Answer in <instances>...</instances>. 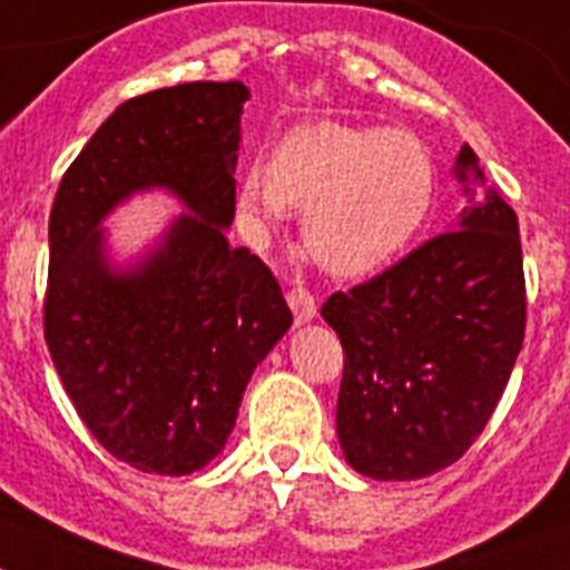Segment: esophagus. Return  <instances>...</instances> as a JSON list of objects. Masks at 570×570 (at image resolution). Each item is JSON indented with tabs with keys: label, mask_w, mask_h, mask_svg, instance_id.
<instances>
[{
	"label": "esophagus",
	"mask_w": 570,
	"mask_h": 570,
	"mask_svg": "<svg viewBox=\"0 0 570 570\" xmlns=\"http://www.w3.org/2000/svg\"><path fill=\"white\" fill-rule=\"evenodd\" d=\"M286 304H289V309L295 313V322L298 325H307V322H313L318 313L316 307V298L304 289V286H293L289 293H286Z\"/></svg>",
	"instance_id": "obj_1"
}]
</instances>
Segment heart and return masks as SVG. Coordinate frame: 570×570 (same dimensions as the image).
Segmentation results:
<instances>
[{"mask_svg":"<svg viewBox=\"0 0 570 570\" xmlns=\"http://www.w3.org/2000/svg\"><path fill=\"white\" fill-rule=\"evenodd\" d=\"M436 164L406 131L342 122L301 125L269 166L239 178L237 207L252 239L304 210V243L325 269L372 275L410 248L436 205Z\"/></svg>","mask_w":570,"mask_h":570,"instance_id":"b5f03b06","label":"heart"}]
</instances>
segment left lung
<instances>
[{
  "mask_svg": "<svg viewBox=\"0 0 570 570\" xmlns=\"http://www.w3.org/2000/svg\"><path fill=\"white\" fill-rule=\"evenodd\" d=\"M453 175L469 198L460 222L322 307L345 351L336 436L351 469L372 480H421L460 460L524 342L515 210L471 146Z\"/></svg>",
  "mask_w": 570,
  "mask_h": 570,
  "instance_id": "obj_1",
  "label": "left lung"
}]
</instances>
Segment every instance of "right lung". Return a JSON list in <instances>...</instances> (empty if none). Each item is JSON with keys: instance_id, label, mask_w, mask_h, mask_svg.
<instances>
[{"instance_id": "add662e5", "label": "right lung", "mask_w": 570, "mask_h": 570, "mask_svg": "<svg viewBox=\"0 0 570 570\" xmlns=\"http://www.w3.org/2000/svg\"><path fill=\"white\" fill-rule=\"evenodd\" d=\"M243 81H193L122 101L60 178L49 216L46 345L99 445L180 478L225 448L257 363L293 325L269 266L228 234ZM166 188L185 205L131 267L100 222Z\"/></svg>"}]
</instances>
